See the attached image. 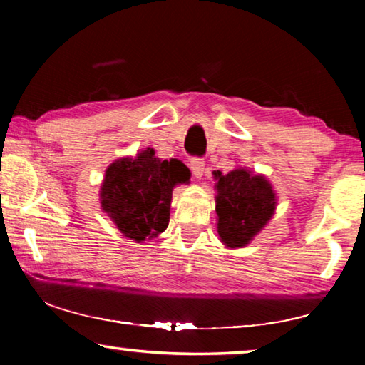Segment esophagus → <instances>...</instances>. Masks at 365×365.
Listing matches in <instances>:
<instances>
[{
    "label": "esophagus",
    "instance_id": "obj_1",
    "mask_svg": "<svg viewBox=\"0 0 365 365\" xmlns=\"http://www.w3.org/2000/svg\"><path fill=\"white\" fill-rule=\"evenodd\" d=\"M190 169L193 172V175L196 178H201L202 174H205L206 170V164H205V159L201 158H191L190 159Z\"/></svg>",
    "mask_w": 365,
    "mask_h": 365
}]
</instances>
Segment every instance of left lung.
<instances>
[{
  "label": "left lung",
  "mask_w": 365,
  "mask_h": 365,
  "mask_svg": "<svg viewBox=\"0 0 365 365\" xmlns=\"http://www.w3.org/2000/svg\"><path fill=\"white\" fill-rule=\"evenodd\" d=\"M217 178L215 212L217 232L230 248L245 246L267 224L275 209V193L262 175H251L246 169H235Z\"/></svg>",
  "instance_id": "left-lung-1"
}]
</instances>
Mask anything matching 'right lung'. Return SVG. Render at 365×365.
Wrapping results in <instances>:
<instances>
[{
	"mask_svg": "<svg viewBox=\"0 0 365 365\" xmlns=\"http://www.w3.org/2000/svg\"><path fill=\"white\" fill-rule=\"evenodd\" d=\"M190 178L178 159L160 160L148 148L135 159L110 164L101 188L103 211L127 238L143 243L169 225L172 190Z\"/></svg>",
	"mask_w": 365,
	"mask_h": 365,
	"instance_id": "add662e5",
	"label": "right lung"
}]
</instances>
